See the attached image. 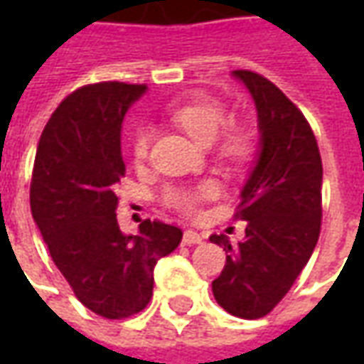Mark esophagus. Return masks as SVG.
<instances>
[{
  "label": "esophagus",
  "instance_id": "obj_1",
  "mask_svg": "<svg viewBox=\"0 0 364 364\" xmlns=\"http://www.w3.org/2000/svg\"><path fill=\"white\" fill-rule=\"evenodd\" d=\"M183 244L185 245L203 244V236H200V234H197V232H193V230H187V232L183 234Z\"/></svg>",
  "mask_w": 364,
  "mask_h": 364
}]
</instances>
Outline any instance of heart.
Instances as JSON below:
<instances>
[{
    "mask_svg": "<svg viewBox=\"0 0 364 364\" xmlns=\"http://www.w3.org/2000/svg\"><path fill=\"white\" fill-rule=\"evenodd\" d=\"M169 117L177 127H181L193 140H197L203 146H210L216 140V136L220 134L224 124L228 122L224 105L205 95H195L183 103L175 105L169 111ZM150 140L151 136L148 128L136 130L132 138V158L136 164L146 161L148 151H150ZM250 140H252V134L245 128L232 127L222 138L220 151L228 158H242L245 156V151L250 150ZM214 193H216L214 183L205 181L197 187H171L166 191L164 200L177 213L193 216L197 214L200 203L213 197Z\"/></svg>",
    "mask_w": 364,
    "mask_h": 364,
    "instance_id": "obj_1",
    "label": "heart"
}]
</instances>
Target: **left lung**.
Segmentation results:
<instances>
[{
	"label": "left lung",
	"instance_id": "8db88e82",
	"mask_svg": "<svg viewBox=\"0 0 364 364\" xmlns=\"http://www.w3.org/2000/svg\"><path fill=\"white\" fill-rule=\"evenodd\" d=\"M244 83L257 109L259 151L240 193L236 218L245 220L237 245L224 234L226 265L213 281L216 302L236 318L267 316L294 284L318 244L321 226V158L312 128L274 83L247 70Z\"/></svg>",
	"mask_w": 364,
	"mask_h": 364
}]
</instances>
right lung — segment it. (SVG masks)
Here are the masks:
<instances>
[{
    "mask_svg": "<svg viewBox=\"0 0 364 364\" xmlns=\"http://www.w3.org/2000/svg\"><path fill=\"white\" fill-rule=\"evenodd\" d=\"M146 90L120 82L75 90L46 122L33 169L31 210L52 261L77 300L109 320L146 308L156 263L183 237L159 220H144L136 234L117 222L122 120Z\"/></svg>",
    "mask_w": 364,
    "mask_h": 364,
    "instance_id": "add662e5",
    "label": "right lung"
}]
</instances>
